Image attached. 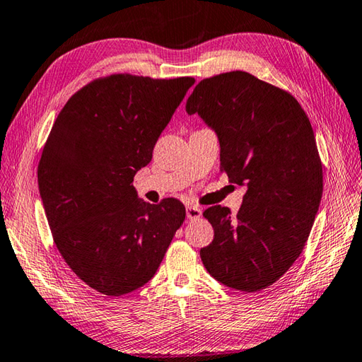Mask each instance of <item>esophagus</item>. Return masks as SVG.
<instances>
[{
	"label": "esophagus",
	"instance_id": "34e87169",
	"mask_svg": "<svg viewBox=\"0 0 362 362\" xmlns=\"http://www.w3.org/2000/svg\"><path fill=\"white\" fill-rule=\"evenodd\" d=\"M186 216H187L189 221L200 219V217H202V209L199 206H195V204H190V206L186 208Z\"/></svg>",
	"mask_w": 362,
	"mask_h": 362
}]
</instances>
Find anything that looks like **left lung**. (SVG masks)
<instances>
[{
  "instance_id": "8db88e82",
  "label": "left lung",
  "mask_w": 362,
  "mask_h": 362,
  "mask_svg": "<svg viewBox=\"0 0 362 362\" xmlns=\"http://www.w3.org/2000/svg\"><path fill=\"white\" fill-rule=\"evenodd\" d=\"M186 112L216 132L221 170L245 187L236 216L221 204L203 213L214 240L200 250L202 262L227 287L260 291L301 255L322 202L310 121L291 94L243 71L202 80Z\"/></svg>"
}]
</instances>
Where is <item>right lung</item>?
<instances>
[{
	"label": "right lung",
	"instance_id": "add662e5",
	"mask_svg": "<svg viewBox=\"0 0 362 362\" xmlns=\"http://www.w3.org/2000/svg\"><path fill=\"white\" fill-rule=\"evenodd\" d=\"M195 83L117 74L67 100L37 168L54 244L91 288L121 296L151 281L186 208L176 199H139L134 176Z\"/></svg>",
	"mask_w": 362,
	"mask_h": 362
}]
</instances>
